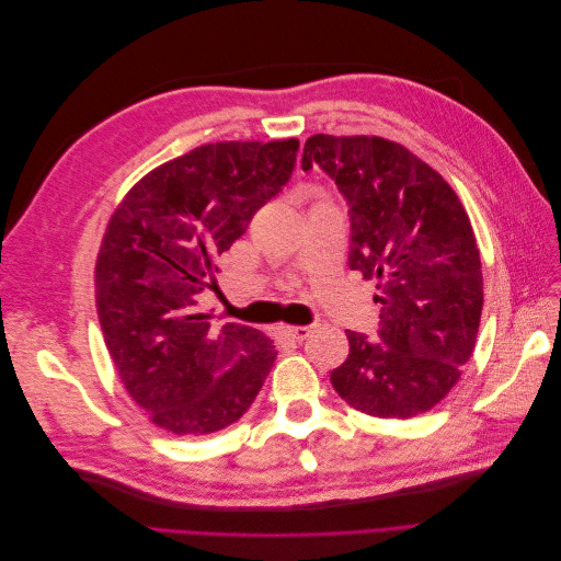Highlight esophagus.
<instances>
[{
    "label": "esophagus",
    "mask_w": 561,
    "mask_h": 561,
    "mask_svg": "<svg viewBox=\"0 0 561 561\" xmlns=\"http://www.w3.org/2000/svg\"><path fill=\"white\" fill-rule=\"evenodd\" d=\"M280 334L285 339H293V342H304L311 334V328H304V325H297V328H283Z\"/></svg>",
    "instance_id": "1"
}]
</instances>
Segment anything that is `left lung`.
I'll use <instances>...</instances> for the list:
<instances>
[{"mask_svg":"<svg viewBox=\"0 0 561 561\" xmlns=\"http://www.w3.org/2000/svg\"><path fill=\"white\" fill-rule=\"evenodd\" d=\"M318 163L351 215L348 266L375 280L379 342L346 332L348 358L330 381L353 410L412 419L461 379L478 342L482 262L470 217L449 182L379 135H311L301 168Z\"/></svg>","mask_w":561,"mask_h":561,"instance_id":"left-lung-1","label":"left lung"}]
</instances>
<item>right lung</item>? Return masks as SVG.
I'll return each instance as SVG.
<instances>
[{
  "label": "right lung",
  "instance_id": "add662e5",
  "mask_svg": "<svg viewBox=\"0 0 561 561\" xmlns=\"http://www.w3.org/2000/svg\"><path fill=\"white\" fill-rule=\"evenodd\" d=\"M299 140L210 142L165 161L112 213L95 262V307L118 379L149 421L208 435L239 421L276 360L266 334L210 328L198 295L217 257L290 180Z\"/></svg>",
  "mask_w": 561,
  "mask_h": 561
}]
</instances>
